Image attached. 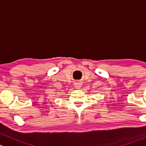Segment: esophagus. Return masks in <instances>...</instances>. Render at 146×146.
I'll use <instances>...</instances> for the list:
<instances>
[{
    "label": "esophagus",
    "mask_w": 146,
    "mask_h": 146,
    "mask_svg": "<svg viewBox=\"0 0 146 146\" xmlns=\"http://www.w3.org/2000/svg\"><path fill=\"white\" fill-rule=\"evenodd\" d=\"M74 87L76 89H79L81 87V83H79V82H76V83H74Z\"/></svg>",
    "instance_id": "obj_1"
}]
</instances>
